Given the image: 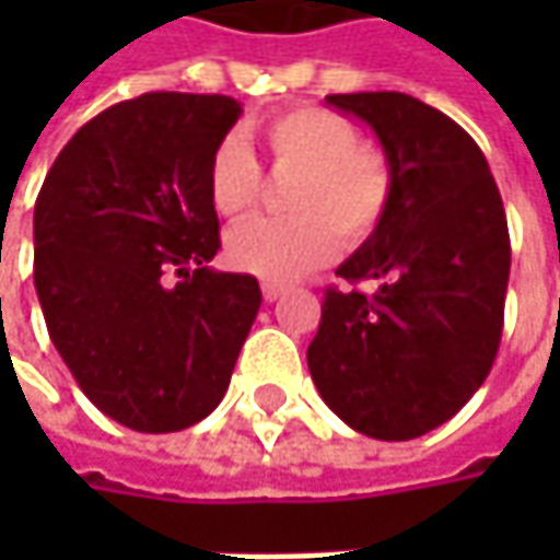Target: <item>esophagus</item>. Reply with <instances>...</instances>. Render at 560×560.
I'll use <instances>...</instances> for the list:
<instances>
[{
	"label": "esophagus",
	"instance_id": "esophagus-1",
	"mask_svg": "<svg viewBox=\"0 0 560 560\" xmlns=\"http://www.w3.org/2000/svg\"><path fill=\"white\" fill-rule=\"evenodd\" d=\"M283 292H287V287H283V283H277V280H265V283H261V295H265L268 302H277Z\"/></svg>",
	"mask_w": 560,
	"mask_h": 560
}]
</instances>
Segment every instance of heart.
<instances>
[{
    "label": "heart",
    "mask_w": 560,
    "mask_h": 560,
    "mask_svg": "<svg viewBox=\"0 0 560 560\" xmlns=\"http://www.w3.org/2000/svg\"><path fill=\"white\" fill-rule=\"evenodd\" d=\"M273 171L292 174L283 205L290 218H258L230 230V265L268 280H295L327 265L342 246L368 243L383 224L396 171L389 155L358 142L352 120L320 105L273 112L248 127ZM208 202L221 218H243L261 199V167L246 142L221 140L205 167Z\"/></svg>",
    "instance_id": "b5f03b06"
}]
</instances>
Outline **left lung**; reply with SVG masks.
Wrapping results in <instances>:
<instances>
[{
  "label": "left lung",
  "mask_w": 560,
  "mask_h": 560,
  "mask_svg": "<svg viewBox=\"0 0 560 560\" xmlns=\"http://www.w3.org/2000/svg\"><path fill=\"white\" fill-rule=\"evenodd\" d=\"M327 102L376 133L396 171L376 233L336 273L374 292H324L308 371L320 398L374 440H418L455 418L492 371L511 240L499 186L470 133L405 93Z\"/></svg>",
  "instance_id": "8db88e82"
}]
</instances>
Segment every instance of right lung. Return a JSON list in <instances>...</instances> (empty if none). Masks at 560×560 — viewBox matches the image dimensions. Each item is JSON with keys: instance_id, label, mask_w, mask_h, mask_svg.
<instances>
[{"instance_id": "right-lung-1", "label": "right lung", "mask_w": 560, "mask_h": 560, "mask_svg": "<svg viewBox=\"0 0 560 560\" xmlns=\"http://www.w3.org/2000/svg\"><path fill=\"white\" fill-rule=\"evenodd\" d=\"M240 102L142 93L83 124L33 208V283L58 355L102 415L137 433L208 418L261 305L258 280L208 268V155Z\"/></svg>"}]
</instances>
